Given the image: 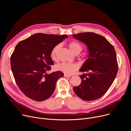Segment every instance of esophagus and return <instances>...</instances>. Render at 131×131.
Masks as SVG:
<instances>
[{
	"instance_id": "obj_1",
	"label": "esophagus",
	"mask_w": 131,
	"mask_h": 131,
	"mask_svg": "<svg viewBox=\"0 0 131 131\" xmlns=\"http://www.w3.org/2000/svg\"><path fill=\"white\" fill-rule=\"evenodd\" d=\"M64 77H71L72 76V75H68V74H64Z\"/></svg>"
}]
</instances>
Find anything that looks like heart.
I'll return each mask as SVG.
<instances>
[{
    "mask_svg": "<svg viewBox=\"0 0 131 131\" xmlns=\"http://www.w3.org/2000/svg\"><path fill=\"white\" fill-rule=\"evenodd\" d=\"M68 47L70 51L73 54L80 53L83 49V46L81 43L77 41H72L68 43ZM60 48L59 45H56L50 51V57L51 60L54 61L56 60L57 53ZM78 68L77 64L75 63H70L63 62L57 65L56 68L61 71L64 72L68 75H71L74 73Z\"/></svg>",
    "mask_w": 131,
    "mask_h": 131,
    "instance_id": "obj_1",
    "label": "heart"
}]
</instances>
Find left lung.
I'll return each mask as SVG.
<instances>
[{
  "label": "left lung",
  "mask_w": 131,
  "mask_h": 131,
  "mask_svg": "<svg viewBox=\"0 0 131 131\" xmlns=\"http://www.w3.org/2000/svg\"><path fill=\"white\" fill-rule=\"evenodd\" d=\"M73 37L87 46L88 59L80 71L88 73L80 75L81 84L73 88L84 101L102 97L108 90L118 72V63L113 46L104 36L92 32L73 34Z\"/></svg>",
  "instance_id": "obj_1"
}]
</instances>
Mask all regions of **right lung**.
I'll list each match as a JSON object with an SVG mask.
<instances>
[{"instance_id":"obj_1","label":"right lung","mask_w":131,"mask_h":131,"mask_svg":"<svg viewBox=\"0 0 131 131\" xmlns=\"http://www.w3.org/2000/svg\"><path fill=\"white\" fill-rule=\"evenodd\" d=\"M66 38L67 35L36 33L17 44L11 56V70L25 96L40 102L53 93L57 81L64 74L60 71L47 73L54 64L50 51Z\"/></svg>"}]
</instances>
